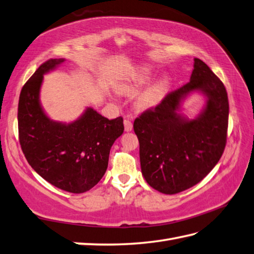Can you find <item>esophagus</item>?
<instances>
[{
	"instance_id": "34e87169",
	"label": "esophagus",
	"mask_w": 254,
	"mask_h": 254,
	"mask_svg": "<svg viewBox=\"0 0 254 254\" xmlns=\"http://www.w3.org/2000/svg\"><path fill=\"white\" fill-rule=\"evenodd\" d=\"M132 128H133V123L131 122V120L126 119V120H124V130L127 132H130L132 131Z\"/></svg>"
}]
</instances>
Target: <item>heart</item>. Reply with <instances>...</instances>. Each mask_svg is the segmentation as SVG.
Segmentation results:
<instances>
[{
	"instance_id": "1",
	"label": "heart",
	"mask_w": 254,
	"mask_h": 254,
	"mask_svg": "<svg viewBox=\"0 0 254 254\" xmlns=\"http://www.w3.org/2000/svg\"><path fill=\"white\" fill-rule=\"evenodd\" d=\"M153 73L151 68H142L134 74L130 81L122 83L121 86H119L118 91L121 94H124V96H133V94H136L144 86H146V84L150 82ZM168 86H170V79L167 77L160 79L154 86H152L150 89H147V90L138 98L137 107L140 109H147L156 106L157 103H160V101L166 94Z\"/></svg>"
}]
</instances>
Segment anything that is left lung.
<instances>
[{
  "mask_svg": "<svg viewBox=\"0 0 254 254\" xmlns=\"http://www.w3.org/2000/svg\"><path fill=\"white\" fill-rule=\"evenodd\" d=\"M190 82L168 92L156 107L142 112L133 128L140 142L142 174L148 185L167 195L186 190L210 173L225 151L229 102L222 81L198 58ZM191 91L207 97L195 121L177 113Z\"/></svg>",
  "mask_w": 254,
  "mask_h": 254,
  "instance_id": "obj_1",
  "label": "left lung"
}]
</instances>
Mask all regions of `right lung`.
I'll return each instance as SVG.
<instances>
[{"mask_svg": "<svg viewBox=\"0 0 254 254\" xmlns=\"http://www.w3.org/2000/svg\"><path fill=\"white\" fill-rule=\"evenodd\" d=\"M64 59L43 63L22 88L18 100V138L29 165L45 181L64 191L81 193L100 182L114 141L124 130L123 118L109 120L88 108L69 124L52 121L39 104L43 74Z\"/></svg>", "mask_w": 254, "mask_h": 254, "instance_id": "right-lung-1", "label": "right lung"}]
</instances>
